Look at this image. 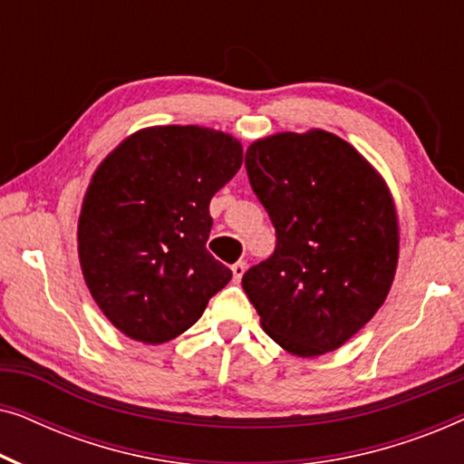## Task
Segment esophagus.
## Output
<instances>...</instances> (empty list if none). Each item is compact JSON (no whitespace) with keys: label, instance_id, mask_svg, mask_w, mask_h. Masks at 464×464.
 I'll list each match as a JSON object with an SVG mask.
<instances>
[{"label":"esophagus","instance_id":"esophagus-1","mask_svg":"<svg viewBox=\"0 0 464 464\" xmlns=\"http://www.w3.org/2000/svg\"><path fill=\"white\" fill-rule=\"evenodd\" d=\"M245 270H246V264L245 262H237L232 266V276H234V281H240V278H243V275H245Z\"/></svg>","mask_w":464,"mask_h":464}]
</instances>
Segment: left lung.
I'll return each instance as SVG.
<instances>
[{
  "label": "left lung",
  "mask_w": 464,
  "mask_h": 464,
  "mask_svg": "<svg viewBox=\"0 0 464 464\" xmlns=\"http://www.w3.org/2000/svg\"><path fill=\"white\" fill-rule=\"evenodd\" d=\"M276 249L245 272L264 332L297 357L346 344L389 295L399 259L395 200L382 175L334 132H276L245 156Z\"/></svg>",
  "instance_id": "left-lung-1"
}]
</instances>
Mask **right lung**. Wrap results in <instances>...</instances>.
Masks as SVG:
<instances>
[{
    "label": "right lung",
    "instance_id": "right-lung-1",
    "mask_svg": "<svg viewBox=\"0 0 464 464\" xmlns=\"http://www.w3.org/2000/svg\"><path fill=\"white\" fill-rule=\"evenodd\" d=\"M243 145L205 126H150L94 170L82 200L78 256L110 323L143 344L188 332L232 270L207 251L208 202L238 173Z\"/></svg>",
    "mask_w": 464,
    "mask_h": 464
}]
</instances>
